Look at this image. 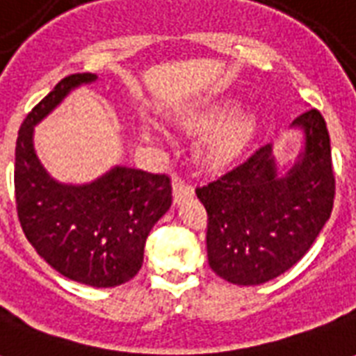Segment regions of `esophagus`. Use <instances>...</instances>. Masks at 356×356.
<instances>
[{
  "mask_svg": "<svg viewBox=\"0 0 356 356\" xmlns=\"http://www.w3.org/2000/svg\"><path fill=\"white\" fill-rule=\"evenodd\" d=\"M172 188L173 201H175V203H181V201L186 200V197H192V195H194V188H192L188 183L181 181V179H175V181H173Z\"/></svg>",
  "mask_w": 356,
  "mask_h": 356,
  "instance_id": "obj_1",
  "label": "esophagus"
}]
</instances>
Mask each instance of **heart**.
<instances>
[{
  "instance_id": "obj_1",
  "label": "heart",
  "mask_w": 356,
  "mask_h": 356,
  "mask_svg": "<svg viewBox=\"0 0 356 356\" xmlns=\"http://www.w3.org/2000/svg\"><path fill=\"white\" fill-rule=\"evenodd\" d=\"M233 99L207 103L183 114L179 122L190 129H211L200 140L197 155L209 168H222L234 161L248 145L257 127V116L251 111H238Z\"/></svg>"
}]
</instances>
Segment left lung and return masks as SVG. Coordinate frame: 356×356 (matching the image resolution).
<instances>
[{
    "label": "left lung",
    "mask_w": 356,
    "mask_h": 356,
    "mask_svg": "<svg viewBox=\"0 0 356 356\" xmlns=\"http://www.w3.org/2000/svg\"><path fill=\"white\" fill-rule=\"evenodd\" d=\"M292 129L303 133V145L290 166L281 170L268 144L195 190L209 214V264L233 284L254 286L290 270L331 218L334 173L325 120L310 108Z\"/></svg>",
    "instance_id": "1"
}]
</instances>
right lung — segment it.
I'll return each mask as SVG.
<instances>
[{
	"label": "right lung",
	"instance_id": "right-lung-1",
	"mask_svg": "<svg viewBox=\"0 0 356 356\" xmlns=\"http://www.w3.org/2000/svg\"><path fill=\"white\" fill-rule=\"evenodd\" d=\"M96 79L94 74L64 77L27 114L16 140L14 192L25 236L53 270L81 284L113 288L142 268L147 234L172 207L170 177L114 166L92 183H60L33 142L35 125L70 92Z\"/></svg>",
	"mask_w": 356,
	"mask_h": 356
}]
</instances>
